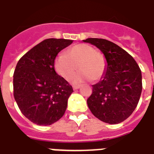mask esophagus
Segmentation results:
<instances>
[{"label":"esophagus","mask_w":154,"mask_h":154,"mask_svg":"<svg viewBox=\"0 0 154 154\" xmlns=\"http://www.w3.org/2000/svg\"><path fill=\"white\" fill-rule=\"evenodd\" d=\"M81 85H73V89H78L79 88H81Z\"/></svg>","instance_id":"1"}]
</instances>
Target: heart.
Listing matches in <instances>:
<instances>
[{"label": "heart", "mask_w": 154, "mask_h": 154, "mask_svg": "<svg viewBox=\"0 0 154 154\" xmlns=\"http://www.w3.org/2000/svg\"><path fill=\"white\" fill-rule=\"evenodd\" d=\"M107 66V60L103 54L85 43L69 47L66 50V54H59L54 63L56 73L66 80L78 67L81 71L70 77L72 82L88 79L99 81L105 74Z\"/></svg>", "instance_id": "b5f03b06"}]
</instances>
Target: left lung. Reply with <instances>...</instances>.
Instances as JSON below:
<instances>
[{"label": "left lung", "instance_id": "8db88e82", "mask_svg": "<svg viewBox=\"0 0 154 154\" xmlns=\"http://www.w3.org/2000/svg\"><path fill=\"white\" fill-rule=\"evenodd\" d=\"M84 42L100 49L107 63L103 78L92 85V94L87 100L88 107L100 120L119 123L138 105L142 89L141 69L131 54L111 41L89 38Z\"/></svg>", "mask_w": 154, "mask_h": 154}]
</instances>
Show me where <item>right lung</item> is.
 <instances>
[{
  "label": "right lung",
  "instance_id": "obj_1",
  "mask_svg": "<svg viewBox=\"0 0 154 154\" xmlns=\"http://www.w3.org/2000/svg\"><path fill=\"white\" fill-rule=\"evenodd\" d=\"M73 42L47 38L27 51L17 62L13 74V95L23 116L39 126L59 120L73 92L67 81L56 73L54 59Z\"/></svg>",
  "mask_w": 154,
  "mask_h": 154
}]
</instances>
